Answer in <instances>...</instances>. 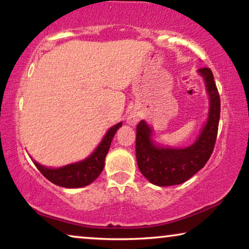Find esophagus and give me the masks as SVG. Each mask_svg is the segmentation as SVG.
I'll list each match as a JSON object with an SVG mask.
<instances>
[{
	"label": "esophagus",
	"instance_id": "obj_1",
	"mask_svg": "<svg viewBox=\"0 0 249 249\" xmlns=\"http://www.w3.org/2000/svg\"><path fill=\"white\" fill-rule=\"evenodd\" d=\"M127 122L129 124H132V125H134V124H136L139 122V115H136V114H131L128 116V118H127Z\"/></svg>",
	"mask_w": 249,
	"mask_h": 249
}]
</instances>
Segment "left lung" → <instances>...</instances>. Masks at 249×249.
Masks as SVG:
<instances>
[{
    "label": "left lung",
    "instance_id": "1",
    "mask_svg": "<svg viewBox=\"0 0 249 249\" xmlns=\"http://www.w3.org/2000/svg\"><path fill=\"white\" fill-rule=\"evenodd\" d=\"M210 96L209 118L194 144L185 149L161 148L151 139V127L141 121L136 126V161L139 169L150 183L157 186H173L190 179L201 170L211 157L218 135L220 96L212 71L198 69Z\"/></svg>",
    "mask_w": 249,
    "mask_h": 249
}]
</instances>
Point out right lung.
I'll return each instance as SVG.
<instances>
[{
  "label": "right lung",
  "mask_w": 249,
  "mask_h": 249,
  "mask_svg": "<svg viewBox=\"0 0 249 249\" xmlns=\"http://www.w3.org/2000/svg\"><path fill=\"white\" fill-rule=\"evenodd\" d=\"M122 126V123L114 125L108 129L107 134L104 136L103 141L97 146L94 152L88 158L80 162L71 163L61 168H47L34 161L38 170L47 178L48 180L58 186L66 188L83 187L92 183L101 174L105 166V158L109 150L111 140L115 133Z\"/></svg>",
  "instance_id": "right-lung-1"
}]
</instances>
